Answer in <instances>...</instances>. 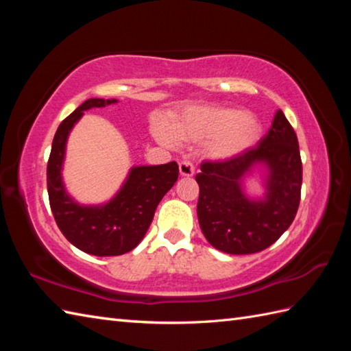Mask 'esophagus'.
<instances>
[{"instance_id":"34e87169","label":"esophagus","mask_w":351,"mask_h":351,"mask_svg":"<svg viewBox=\"0 0 351 351\" xmlns=\"http://www.w3.org/2000/svg\"><path fill=\"white\" fill-rule=\"evenodd\" d=\"M180 173L181 176H193L195 173V166H193V162L190 160H184L180 162Z\"/></svg>"}]
</instances>
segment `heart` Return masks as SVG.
<instances>
[{
    "label": "heart",
    "mask_w": 351,
    "mask_h": 351,
    "mask_svg": "<svg viewBox=\"0 0 351 351\" xmlns=\"http://www.w3.org/2000/svg\"><path fill=\"white\" fill-rule=\"evenodd\" d=\"M171 132L176 138L187 141L214 140L213 154L217 158H229L255 143L261 125L243 108L196 106L185 108L173 119ZM155 136L162 143H173V137L164 126H156Z\"/></svg>",
    "instance_id": "b5f03b06"
}]
</instances>
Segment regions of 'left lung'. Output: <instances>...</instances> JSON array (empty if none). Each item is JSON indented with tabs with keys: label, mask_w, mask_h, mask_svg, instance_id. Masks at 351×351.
Segmentation results:
<instances>
[{
	"label": "left lung",
	"mask_w": 351,
	"mask_h": 351,
	"mask_svg": "<svg viewBox=\"0 0 351 351\" xmlns=\"http://www.w3.org/2000/svg\"><path fill=\"white\" fill-rule=\"evenodd\" d=\"M256 162L269 167V193L261 203L245 199L239 187L241 178ZM302 175L299 140L279 110L256 146L228 160L200 164L197 219L206 240L230 255H250L270 247L299 210Z\"/></svg>",
	"instance_id": "left-lung-1"
}]
</instances>
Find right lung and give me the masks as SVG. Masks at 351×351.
<instances>
[{"label": "right lung", "instance_id": "right-lung-1", "mask_svg": "<svg viewBox=\"0 0 351 351\" xmlns=\"http://www.w3.org/2000/svg\"><path fill=\"white\" fill-rule=\"evenodd\" d=\"M116 99H87L58 125L47 166L49 205L66 240L95 256H117L132 250L145 237L162 196L178 181L175 161L134 167L117 196L104 206H80L66 195L62 164L68 134L88 108L107 107Z\"/></svg>", "mask_w": 351, "mask_h": 351}]
</instances>
